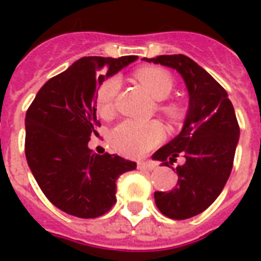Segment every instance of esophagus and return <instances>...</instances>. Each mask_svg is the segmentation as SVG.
Instances as JSON below:
<instances>
[{
	"mask_svg": "<svg viewBox=\"0 0 261 261\" xmlns=\"http://www.w3.org/2000/svg\"><path fill=\"white\" fill-rule=\"evenodd\" d=\"M138 169H141V171H153L155 168L154 164H151V163H147V161H145V163H138Z\"/></svg>",
	"mask_w": 261,
	"mask_h": 261,
	"instance_id": "esophagus-1",
	"label": "esophagus"
}]
</instances>
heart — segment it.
I'll list each match as a JSON object with an SVG mask.
<instances>
[{"instance_id": "b5f03b06", "label": "heart", "mask_w": 261, "mask_h": 261, "mask_svg": "<svg viewBox=\"0 0 261 261\" xmlns=\"http://www.w3.org/2000/svg\"><path fill=\"white\" fill-rule=\"evenodd\" d=\"M135 75L139 83L159 100L167 97L174 87L173 75L163 67H141L137 70ZM120 87L122 81L119 75L107 77L98 85L96 92V106L100 115L104 118H110L114 114ZM165 110L172 112L173 108L172 106H167ZM163 135V127L159 122H135L128 119L119 123L111 131V142L115 149L123 154L139 157L153 149L155 145H159Z\"/></svg>"}]
</instances>
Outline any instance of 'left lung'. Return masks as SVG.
<instances>
[{"label":"left lung","instance_id":"8db88e82","mask_svg":"<svg viewBox=\"0 0 261 261\" xmlns=\"http://www.w3.org/2000/svg\"><path fill=\"white\" fill-rule=\"evenodd\" d=\"M143 59L176 69L190 93V110L181 133L155 151L153 159L169 168L177 157L182 159V165L176 167V187L169 192L157 191L154 199L168 218H192L213 204L230 176L240 135L234 108L226 90L186 55Z\"/></svg>","mask_w":261,"mask_h":261}]
</instances>
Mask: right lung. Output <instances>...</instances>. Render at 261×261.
<instances>
[{"mask_svg": "<svg viewBox=\"0 0 261 261\" xmlns=\"http://www.w3.org/2000/svg\"><path fill=\"white\" fill-rule=\"evenodd\" d=\"M84 57L47 81L25 114V157L35 180L59 210L97 218L116 202V180L137 164L88 147L98 135L96 92L106 77L135 61ZM107 72L106 76L103 73Z\"/></svg>", "mask_w": 261, "mask_h": 261, "instance_id": "right-lung-1", "label": "right lung"}]
</instances>
